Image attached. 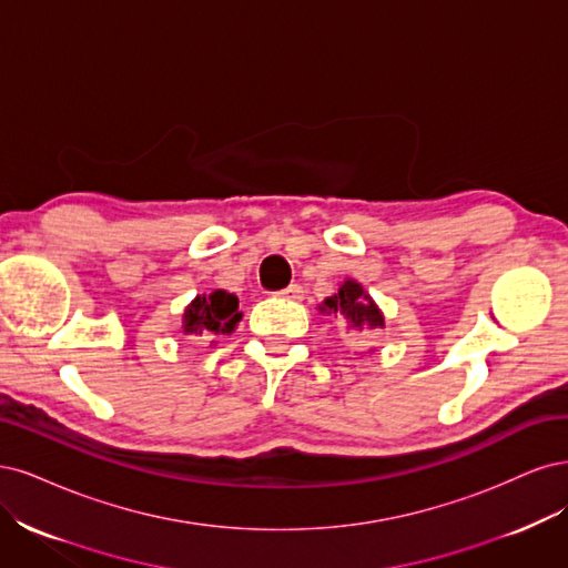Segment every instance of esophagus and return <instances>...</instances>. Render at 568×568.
Here are the masks:
<instances>
[{
  "label": "esophagus",
  "mask_w": 568,
  "mask_h": 568,
  "mask_svg": "<svg viewBox=\"0 0 568 568\" xmlns=\"http://www.w3.org/2000/svg\"><path fill=\"white\" fill-rule=\"evenodd\" d=\"M278 295H281V297H287V300H302V297H304V290H302V285L292 283V285H287L285 290H281Z\"/></svg>",
  "instance_id": "obj_1"
}]
</instances>
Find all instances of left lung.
Returning a JSON list of instances; mask_svg holds the SVG:
<instances>
[{
  "label": "left lung",
  "instance_id": "8db88e82",
  "mask_svg": "<svg viewBox=\"0 0 568 568\" xmlns=\"http://www.w3.org/2000/svg\"><path fill=\"white\" fill-rule=\"evenodd\" d=\"M321 308L327 311V314L342 316L352 331H363V327L375 331V327H384L382 311L377 308L368 292L363 290V285L352 278H346L339 285L337 295L327 297Z\"/></svg>",
  "mask_w": 568,
  "mask_h": 568
}]
</instances>
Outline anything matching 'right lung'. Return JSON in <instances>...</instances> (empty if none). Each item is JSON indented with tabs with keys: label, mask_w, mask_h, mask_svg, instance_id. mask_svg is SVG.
<instances>
[{
	"label": "right lung",
	"mask_w": 568,
	"mask_h": 568,
	"mask_svg": "<svg viewBox=\"0 0 568 568\" xmlns=\"http://www.w3.org/2000/svg\"><path fill=\"white\" fill-rule=\"evenodd\" d=\"M243 318L237 311V297L226 290H214L210 295H197L184 311L186 335H231L235 323Z\"/></svg>",
	"instance_id": "add662e5"
}]
</instances>
